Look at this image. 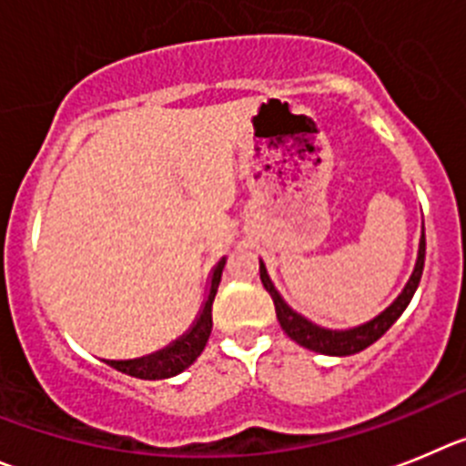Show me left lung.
Returning a JSON list of instances; mask_svg holds the SVG:
<instances>
[{
  "instance_id": "left-lung-1",
  "label": "left lung",
  "mask_w": 466,
  "mask_h": 466,
  "mask_svg": "<svg viewBox=\"0 0 466 466\" xmlns=\"http://www.w3.org/2000/svg\"><path fill=\"white\" fill-rule=\"evenodd\" d=\"M422 267H425V234L420 238V250H418V262L416 269H413V276L406 283L404 292L397 297V301L390 309H385L379 318H374L371 322L362 327H355V329H348V332H329V329H322V327L313 325L306 318H301L299 313H295L290 306L285 304L280 299V295L276 292V288L271 285L269 276H267V269H264V264L259 262V279H262L264 290L269 292L271 299H274V309H276V318H279L280 327H283V332L297 341L299 346L309 348V350H316V353L322 355H353L364 350L367 346H371L374 341H379L385 332H388L390 327L395 325L397 318L404 313V309L409 306V301L413 299L418 290V283L422 279Z\"/></svg>"
}]
</instances>
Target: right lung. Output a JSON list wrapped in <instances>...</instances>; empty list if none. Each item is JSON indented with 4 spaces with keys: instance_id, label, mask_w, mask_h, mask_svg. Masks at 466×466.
<instances>
[{
    "instance_id": "obj_1",
    "label": "right lung",
    "mask_w": 466,
    "mask_h": 466,
    "mask_svg": "<svg viewBox=\"0 0 466 466\" xmlns=\"http://www.w3.org/2000/svg\"><path fill=\"white\" fill-rule=\"evenodd\" d=\"M223 267H225V259H220L216 269H213L211 290H208V299L207 304H204L202 316L197 318L195 327H192L186 337H181L176 343H171L169 348H165V350H160V353L148 355V358L125 360V362L106 360V364H111L113 369H118V371H123V374H129L134 376V379H144V380L169 379V376L181 374L183 369L190 367V364L202 355L204 346H207L208 337H211L213 299H216L218 285H220Z\"/></svg>"
}]
</instances>
